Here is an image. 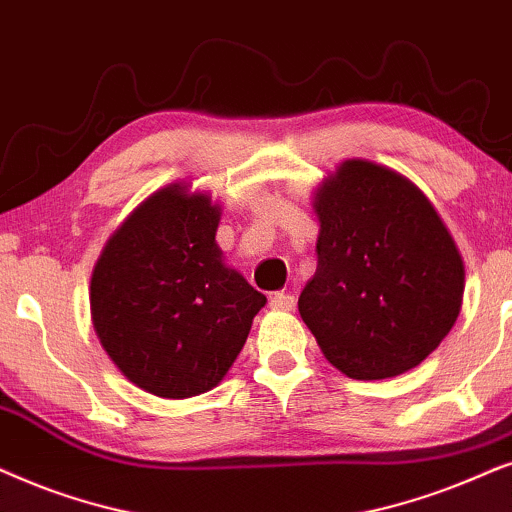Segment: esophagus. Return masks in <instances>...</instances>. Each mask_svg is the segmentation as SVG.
I'll use <instances>...</instances> for the list:
<instances>
[{"instance_id":"34e87169","label":"esophagus","mask_w":512,"mask_h":512,"mask_svg":"<svg viewBox=\"0 0 512 512\" xmlns=\"http://www.w3.org/2000/svg\"><path fill=\"white\" fill-rule=\"evenodd\" d=\"M269 306L274 311H292V309H295V297L285 295V292H276V295L271 297Z\"/></svg>"}]
</instances>
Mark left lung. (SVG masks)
Listing matches in <instances>:
<instances>
[{
    "mask_svg": "<svg viewBox=\"0 0 512 512\" xmlns=\"http://www.w3.org/2000/svg\"><path fill=\"white\" fill-rule=\"evenodd\" d=\"M316 274L299 316L339 372L398 377L449 335L463 302L461 252L410 177L346 159L313 192Z\"/></svg>",
    "mask_w": 512,
    "mask_h": 512,
    "instance_id": "1",
    "label": "left lung"
}]
</instances>
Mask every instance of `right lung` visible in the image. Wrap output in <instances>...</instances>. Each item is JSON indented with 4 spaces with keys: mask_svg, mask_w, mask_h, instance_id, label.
<instances>
[{
    "mask_svg": "<svg viewBox=\"0 0 512 512\" xmlns=\"http://www.w3.org/2000/svg\"><path fill=\"white\" fill-rule=\"evenodd\" d=\"M222 206L192 182L147 196L102 248L91 320L117 370L142 391L182 400L215 388L267 304L224 264Z\"/></svg>",
    "mask_w": 512,
    "mask_h": 512,
    "instance_id": "add662e5",
    "label": "right lung"
}]
</instances>
